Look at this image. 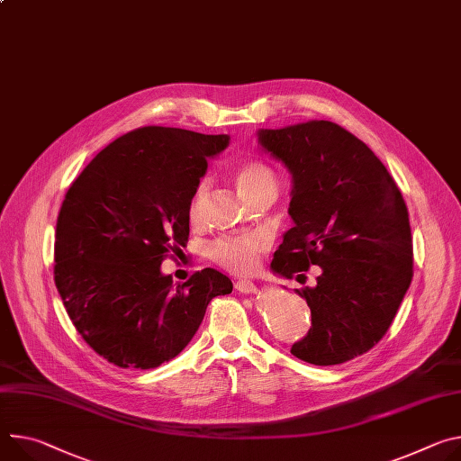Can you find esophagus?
<instances>
[{
	"instance_id": "1",
	"label": "esophagus",
	"mask_w": 461,
	"mask_h": 461,
	"mask_svg": "<svg viewBox=\"0 0 461 461\" xmlns=\"http://www.w3.org/2000/svg\"><path fill=\"white\" fill-rule=\"evenodd\" d=\"M235 290L242 292V294H252V292H258V285L249 279H237Z\"/></svg>"
}]
</instances>
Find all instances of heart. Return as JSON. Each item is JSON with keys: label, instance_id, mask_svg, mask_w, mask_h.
Returning a JSON list of instances; mask_svg holds the SVG:
<instances>
[{"label": "heart", "instance_id": "heart-1", "mask_svg": "<svg viewBox=\"0 0 461 461\" xmlns=\"http://www.w3.org/2000/svg\"><path fill=\"white\" fill-rule=\"evenodd\" d=\"M231 180L244 200H252L261 193H277V175L274 167L261 158H246L233 165ZM205 202V185L198 184L187 203V217L198 222ZM270 240L265 233H246L233 237H221L209 246V258L221 268L231 274H246L254 270L261 254H265Z\"/></svg>", "mask_w": 461, "mask_h": 461}]
</instances>
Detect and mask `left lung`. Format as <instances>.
<instances>
[{"instance_id":"left-lung-1","label":"left lung","mask_w":461,"mask_h":461,"mask_svg":"<svg viewBox=\"0 0 461 461\" xmlns=\"http://www.w3.org/2000/svg\"><path fill=\"white\" fill-rule=\"evenodd\" d=\"M261 145L292 173L294 228L276 249L272 270L314 286L298 290L311 330L290 353L316 366L367 353L390 329L413 277L406 202L383 161L332 121L261 131Z\"/></svg>"}]
</instances>
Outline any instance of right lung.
Masks as SVG:
<instances>
[{"label":"right lung","instance_id":"1","mask_svg":"<svg viewBox=\"0 0 461 461\" xmlns=\"http://www.w3.org/2000/svg\"><path fill=\"white\" fill-rule=\"evenodd\" d=\"M228 140L141 127L103 149L69 185L57 219L55 285L80 337L108 362H169L209 302L231 292L215 268L178 286L159 270L189 240V198Z\"/></svg>","mask_w":461,"mask_h":461}]
</instances>
